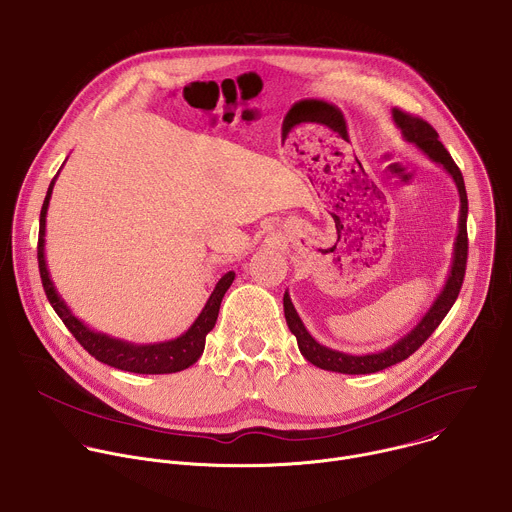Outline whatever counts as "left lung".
Listing matches in <instances>:
<instances>
[{
	"label": "left lung",
	"mask_w": 512,
	"mask_h": 512,
	"mask_svg": "<svg viewBox=\"0 0 512 512\" xmlns=\"http://www.w3.org/2000/svg\"><path fill=\"white\" fill-rule=\"evenodd\" d=\"M392 118H394L396 126L400 128L404 140L416 144L432 162L440 164L452 177V181L458 189L460 215H458V235L454 241V257H452L450 273H448V279H446L442 291L438 293V297L434 299L430 309L424 313V317L414 325V329H410L404 337H400L396 344L388 346L386 350L376 352V354H362V356L337 352V350L325 348L319 342H315V337L305 329L301 317L297 315V311L291 303L289 293L285 291V295H283L285 321H287L291 333L297 337V346H299L301 356L307 362H311L313 366L327 370V372L352 374V376L374 374V372H380L394 364L404 362L426 342V339L432 335V331L440 325V321L446 317V313L454 305V301L460 293V287H462V279H464V271H466V255H468V235H466L468 199H466V189H464V179H462L460 168L456 166V162L452 160V156L444 148V144L438 140V132L426 120H422L418 116H410L398 108L392 110Z\"/></svg>",
	"instance_id": "left-lung-1"
}]
</instances>
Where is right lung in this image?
Listing matches in <instances>:
<instances>
[{"label":"right lung","mask_w":512,"mask_h":512,"mask_svg":"<svg viewBox=\"0 0 512 512\" xmlns=\"http://www.w3.org/2000/svg\"><path fill=\"white\" fill-rule=\"evenodd\" d=\"M58 175L52 179L50 189L46 193V201L42 205L40 213V239H38V265H40V275H42V285L48 295V301L52 303L54 311L58 317L64 321V325L70 329V333L78 339L80 346L94 356L98 362L108 364L116 370L124 372H134V374H175L181 370H187L193 366L205 350V337L207 333L215 327L217 317H219V307L221 301L231 287L235 273L229 271L225 273L219 283L215 285L213 293L209 295L203 311L199 317L193 321V325L179 337L168 339V342H158V344H132L124 342V339L112 337L102 331H94L88 327L84 321H80L66 301L60 297L56 291V285L50 277L48 263H46V215L50 207V197L52 189L56 183Z\"/></svg>","instance_id":"right-lung-1"}]
</instances>
